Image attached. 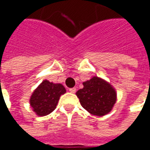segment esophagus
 <instances>
[{
    "mask_svg": "<svg viewBox=\"0 0 150 150\" xmlns=\"http://www.w3.org/2000/svg\"><path fill=\"white\" fill-rule=\"evenodd\" d=\"M69 91L70 93H75L76 88H69Z\"/></svg>",
    "mask_w": 150,
    "mask_h": 150,
    "instance_id": "34e87169",
    "label": "esophagus"
}]
</instances>
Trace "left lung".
Masks as SVG:
<instances>
[{"label": "left lung", "instance_id": "obj_1", "mask_svg": "<svg viewBox=\"0 0 150 150\" xmlns=\"http://www.w3.org/2000/svg\"><path fill=\"white\" fill-rule=\"evenodd\" d=\"M83 88L76 92L81 105L90 114L103 116L109 113L116 102V92L105 80L94 76L84 81Z\"/></svg>", "mask_w": 150, "mask_h": 150}]
</instances>
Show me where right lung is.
Masks as SVG:
<instances>
[{"label":"right lung","instance_id":"1","mask_svg":"<svg viewBox=\"0 0 150 150\" xmlns=\"http://www.w3.org/2000/svg\"><path fill=\"white\" fill-rule=\"evenodd\" d=\"M66 93L61 83H53L44 80L33 92L29 103L33 111L38 116H44L53 112L60 96Z\"/></svg>","mask_w":150,"mask_h":150}]
</instances>
